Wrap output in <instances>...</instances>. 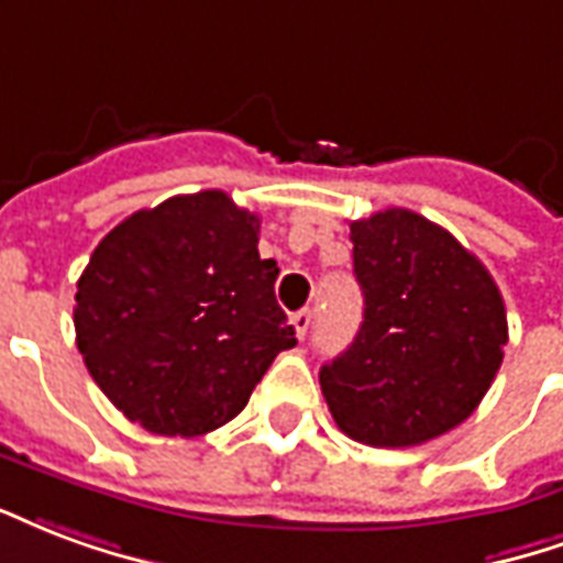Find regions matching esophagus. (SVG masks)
Masks as SVG:
<instances>
[{
    "label": "esophagus",
    "mask_w": 563,
    "mask_h": 563,
    "mask_svg": "<svg viewBox=\"0 0 563 563\" xmlns=\"http://www.w3.org/2000/svg\"><path fill=\"white\" fill-rule=\"evenodd\" d=\"M290 323H294V330H297V335L302 339V335H306V332H309V327H311V311L299 309L297 314L290 318Z\"/></svg>",
    "instance_id": "esophagus-1"
}]
</instances>
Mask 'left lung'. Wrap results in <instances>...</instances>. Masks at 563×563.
<instances>
[{"label":"left lung","instance_id":"8db88e82","mask_svg":"<svg viewBox=\"0 0 563 563\" xmlns=\"http://www.w3.org/2000/svg\"><path fill=\"white\" fill-rule=\"evenodd\" d=\"M363 323L321 368L335 426L368 446L441 438L477 411L498 375L507 311L489 269L411 209L351 221Z\"/></svg>","mask_w":563,"mask_h":563}]
</instances>
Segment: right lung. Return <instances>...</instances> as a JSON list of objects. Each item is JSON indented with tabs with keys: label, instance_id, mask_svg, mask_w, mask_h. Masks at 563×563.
Here are the masks:
<instances>
[{
	"label": "right lung",
	"instance_id": "add662e5",
	"mask_svg": "<svg viewBox=\"0 0 563 563\" xmlns=\"http://www.w3.org/2000/svg\"><path fill=\"white\" fill-rule=\"evenodd\" d=\"M261 219L224 191L176 195L98 242L77 282V351L101 393L152 434H207L249 405L294 327Z\"/></svg>",
	"mask_w": 563,
	"mask_h": 563
}]
</instances>
